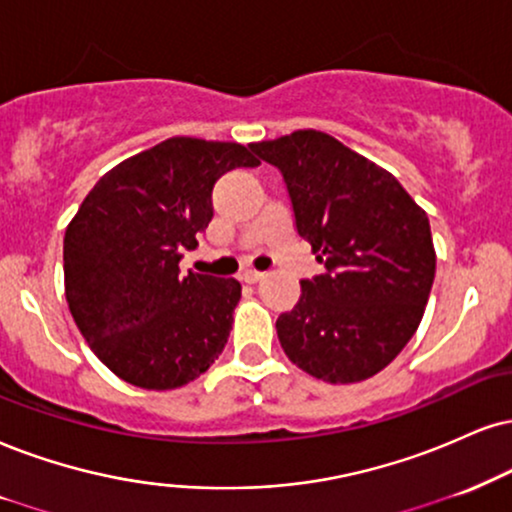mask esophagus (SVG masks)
<instances>
[{
    "instance_id": "esophagus-1",
    "label": "esophagus",
    "mask_w": 512,
    "mask_h": 512,
    "mask_svg": "<svg viewBox=\"0 0 512 512\" xmlns=\"http://www.w3.org/2000/svg\"><path fill=\"white\" fill-rule=\"evenodd\" d=\"M266 273H261V270H244L242 273V280L249 282V285H256V282H261Z\"/></svg>"
}]
</instances>
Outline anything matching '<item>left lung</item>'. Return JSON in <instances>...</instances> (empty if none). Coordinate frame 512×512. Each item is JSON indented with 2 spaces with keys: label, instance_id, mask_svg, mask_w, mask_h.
Instances as JSON below:
<instances>
[{
  "label": "left lung",
  "instance_id": "left-lung-1",
  "mask_svg": "<svg viewBox=\"0 0 512 512\" xmlns=\"http://www.w3.org/2000/svg\"><path fill=\"white\" fill-rule=\"evenodd\" d=\"M282 173L296 232L323 263L277 318L289 361L330 384L368 380L418 330L434 282L427 213L387 170L318 130L249 144Z\"/></svg>",
  "mask_w": 512,
  "mask_h": 512
}]
</instances>
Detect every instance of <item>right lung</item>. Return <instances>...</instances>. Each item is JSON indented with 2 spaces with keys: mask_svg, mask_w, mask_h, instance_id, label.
I'll return each instance as SVG.
<instances>
[{
  "mask_svg": "<svg viewBox=\"0 0 512 512\" xmlns=\"http://www.w3.org/2000/svg\"><path fill=\"white\" fill-rule=\"evenodd\" d=\"M254 166L242 144L170 137L111 168L82 201L63 237L66 301L113 375L166 391L216 363L242 287L180 277L178 263L211 223L220 175Z\"/></svg>",
  "mask_w": 512,
  "mask_h": 512,
  "instance_id": "add662e5",
  "label": "right lung"
}]
</instances>
